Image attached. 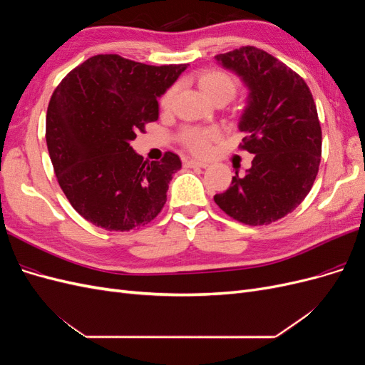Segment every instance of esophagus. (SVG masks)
Instances as JSON below:
<instances>
[{
  "label": "esophagus",
  "mask_w": 365,
  "mask_h": 365,
  "mask_svg": "<svg viewBox=\"0 0 365 365\" xmlns=\"http://www.w3.org/2000/svg\"><path fill=\"white\" fill-rule=\"evenodd\" d=\"M208 163L207 161H197V160H189L184 161V168H207Z\"/></svg>",
  "instance_id": "34e87169"
}]
</instances>
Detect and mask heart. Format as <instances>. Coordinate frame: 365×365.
<instances>
[{"mask_svg":"<svg viewBox=\"0 0 365 365\" xmlns=\"http://www.w3.org/2000/svg\"><path fill=\"white\" fill-rule=\"evenodd\" d=\"M196 82L202 94L213 103L230 102L236 96L239 88V82L235 76L219 68L204 70L197 74ZM176 91H178V86L172 85L161 96L160 106L164 111H169L173 106ZM217 138L219 129L215 126H189L180 132V143L195 155H207L210 148H212V143Z\"/></svg>","mask_w":365,"mask_h":365,"instance_id":"1","label":"heart"}]
</instances>
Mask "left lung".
I'll return each instance as SVG.
<instances>
[{"label": "left lung", "mask_w": 365, "mask_h": 365, "mask_svg": "<svg viewBox=\"0 0 365 365\" xmlns=\"http://www.w3.org/2000/svg\"><path fill=\"white\" fill-rule=\"evenodd\" d=\"M216 61L250 90L239 129L240 148L254 160L215 202L242 224L268 225L294 212L317 178L322 126L314 97L300 76L260 48L240 47Z\"/></svg>", "instance_id": "left-lung-1"}]
</instances>
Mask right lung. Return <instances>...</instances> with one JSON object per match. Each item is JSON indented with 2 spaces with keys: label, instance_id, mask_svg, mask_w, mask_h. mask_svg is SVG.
Masks as SVG:
<instances>
[{
  "label": "right lung",
  "instance_id": "right-lung-1",
  "mask_svg": "<svg viewBox=\"0 0 365 365\" xmlns=\"http://www.w3.org/2000/svg\"><path fill=\"white\" fill-rule=\"evenodd\" d=\"M185 68L97 54L54 90L46 125L48 153L62 192L88 222L129 231L163 210L181 160L165 152L161 161H143L130 141L158 120L157 98Z\"/></svg>",
  "mask_w": 365,
  "mask_h": 365
}]
</instances>
